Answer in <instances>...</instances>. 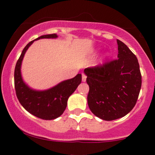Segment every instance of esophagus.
<instances>
[{"label":"esophagus","instance_id":"obj_1","mask_svg":"<svg viewBox=\"0 0 155 155\" xmlns=\"http://www.w3.org/2000/svg\"><path fill=\"white\" fill-rule=\"evenodd\" d=\"M82 82H85V81H86V78H87V76H85V75L84 74V73H82Z\"/></svg>","mask_w":155,"mask_h":155}]
</instances>
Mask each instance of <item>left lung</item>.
Segmentation results:
<instances>
[{
  "mask_svg": "<svg viewBox=\"0 0 155 155\" xmlns=\"http://www.w3.org/2000/svg\"><path fill=\"white\" fill-rule=\"evenodd\" d=\"M118 58L102 66L86 68L87 104L94 115L105 121L125 116L137 104L142 85L137 58L117 40Z\"/></svg>",
  "mask_w": 155,
  "mask_h": 155,
  "instance_id": "left-lung-1",
  "label": "left lung"
}]
</instances>
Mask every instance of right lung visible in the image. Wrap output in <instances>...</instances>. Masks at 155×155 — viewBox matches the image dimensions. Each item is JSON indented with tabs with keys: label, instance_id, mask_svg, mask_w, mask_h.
Segmentation results:
<instances>
[{
	"label": "right lung",
	"instance_id": "obj_1",
	"mask_svg": "<svg viewBox=\"0 0 155 155\" xmlns=\"http://www.w3.org/2000/svg\"><path fill=\"white\" fill-rule=\"evenodd\" d=\"M58 38L56 34L39 37L31 41L24 49L17 61L14 72V82L17 98L29 113L44 120H52L63 114L68 105V98L82 82V74L78 73L75 77L59 82L46 90H35L24 82L21 68L26 51L35 40L40 39Z\"/></svg>",
	"mask_w": 155,
	"mask_h": 155
}]
</instances>
